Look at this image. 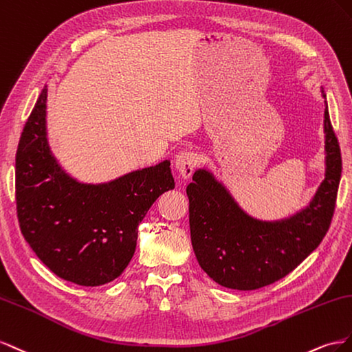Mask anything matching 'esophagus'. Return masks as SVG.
<instances>
[{"instance_id":"obj_1","label":"esophagus","mask_w":352,"mask_h":352,"mask_svg":"<svg viewBox=\"0 0 352 352\" xmlns=\"http://www.w3.org/2000/svg\"><path fill=\"white\" fill-rule=\"evenodd\" d=\"M199 164V156L195 152H183L175 157V169L183 178H190Z\"/></svg>"}]
</instances>
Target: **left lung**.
<instances>
[{
	"mask_svg": "<svg viewBox=\"0 0 352 352\" xmlns=\"http://www.w3.org/2000/svg\"><path fill=\"white\" fill-rule=\"evenodd\" d=\"M324 152L326 174L313 200L282 221L248 215L212 173L196 170L187 186L190 234L199 265L214 282L237 290L268 286L294 271L321 243L335 212L342 173L327 104Z\"/></svg>",
	"mask_w": 352,
	"mask_h": 352,
	"instance_id": "left-lung-1",
	"label": "left lung"
}]
</instances>
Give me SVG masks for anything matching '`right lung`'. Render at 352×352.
<instances>
[{"label":"right lung","mask_w":352,"mask_h":352,"mask_svg":"<svg viewBox=\"0 0 352 352\" xmlns=\"http://www.w3.org/2000/svg\"><path fill=\"white\" fill-rule=\"evenodd\" d=\"M47 85L29 115L16 153L19 226L36 256L60 278L100 286L122 274L137 227L155 200L174 188L169 160L103 184L66 174L47 140Z\"/></svg>","instance_id":"right-lung-1"}]
</instances>
